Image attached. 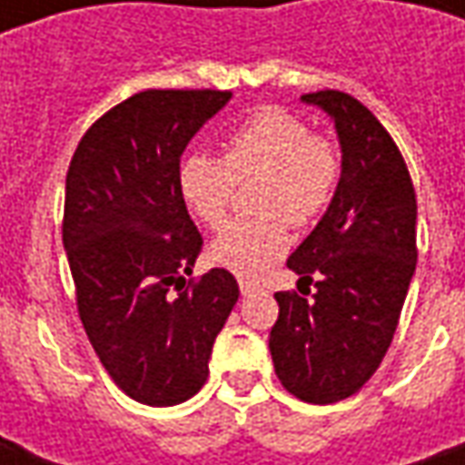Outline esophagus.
I'll list each match as a JSON object with an SVG mask.
<instances>
[{"mask_svg":"<svg viewBox=\"0 0 465 465\" xmlns=\"http://www.w3.org/2000/svg\"><path fill=\"white\" fill-rule=\"evenodd\" d=\"M238 284H241V292L242 295H248V292H253V290H259V282H253V279L241 277L238 279Z\"/></svg>","mask_w":465,"mask_h":465,"instance_id":"esophagus-1","label":"esophagus"}]
</instances>
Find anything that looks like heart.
I'll list each match as a JSON object with an SVG mask.
<instances>
[{"instance_id": "heart-1", "label": "heart", "mask_w": 465, "mask_h": 465, "mask_svg": "<svg viewBox=\"0 0 465 465\" xmlns=\"http://www.w3.org/2000/svg\"><path fill=\"white\" fill-rule=\"evenodd\" d=\"M256 181L251 206L259 212L227 224L209 256L241 277H259L290 248V224H315L336 196L341 154L329 136L287 108L263 105L227 134L224 154L191 153L178 188L191 214L209 230L227 223L238 183Z\"/></svg>"}]
</instances>
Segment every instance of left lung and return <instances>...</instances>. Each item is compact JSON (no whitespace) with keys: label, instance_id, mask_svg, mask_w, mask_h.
Wrapping results in <instances>:
<instances>
[{"label":"left lung","instance_id":"8db88e82","mask_svg":"<svg viewBox=\"0 0 465 465\" xmlns=\"http://www.w3.org/2000/svg\"><path fill=\"white\" fill-rule=\"evenodd\" d=\"M302 100L336 124L341 181L323 220L287 259L315 295H274L269 349L292 396L336 403L372 378L396 333L417 269V193L396 142L360 100L339 90Z\"/></svg>","mask_w":465,"mask_h":465}]
</instances>
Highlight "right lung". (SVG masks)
Wrapping results in <instances>:
<instances>
[{
	"instance_id": "1",
	"label": "right lung",
	"mask_w": 465,
	"mask_h": 465,
	"mask_svg": "<svg viewBox=\"0 0 465 465\" xmlns=\"http://www.w3.org/2000/svg\"><path fill=\"white\" fill-rule=\"evenodd\" d=\"M230 95L142 90L84 132L66 170L62 241L82 326L114 383L147 406L206 383L241 295L227 269L186 282L204 241L178 188L191 136Z\"/></svg>"
}]
</instances>
